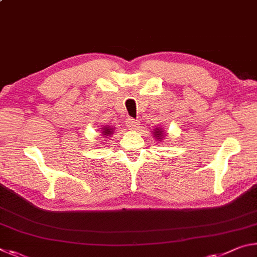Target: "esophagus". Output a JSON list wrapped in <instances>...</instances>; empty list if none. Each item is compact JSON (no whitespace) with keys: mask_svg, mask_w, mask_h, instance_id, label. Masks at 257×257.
I'll return each mask as SVG.
<instances>
[{"mask_svg":"<svg viewBox=\"0 0 257 257\" xmlns=\"http://www.w3.org/2000/svg\"><path fill=\"white\" fill-rule=\"evenodd\" d=\"M127 124L130 130H138L139 128V124H141V122H139L138 120H134V119H129L127 121Z\"/></svg>","mask_w":257,"mask_h":257,"instance_id":"1","label":"esophagus"}]
</instances>
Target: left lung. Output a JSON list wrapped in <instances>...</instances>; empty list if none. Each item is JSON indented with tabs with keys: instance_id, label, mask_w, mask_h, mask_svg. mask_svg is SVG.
Here are the masks:
<instances>
[{
	"instance_id": "left-lung-1",
	"label": "left lung",
	"mask_w": 257,
	"mask_h": 257,
	"mask_svg": "<svg viewBox=\"0 0 257 257\" xmlns=\"http://www.w3.org/2000/svg\"><path fill=\"white\" fill-rule=\"evenodd\" d=\"M153 133H154V138L158 139V142L163 141L164 137L167 136V134L164 133L163 128H161V127H156L155 129H153Z\"/></svg>"
}]
</instances>
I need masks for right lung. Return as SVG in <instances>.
<instances>
[{"instance_id": "1", "label": "right lung", "mask_w": 257, "mask_h": 257, "mask_svg": "<svg viewBox=\"0 0 257 257\" xmlns=\"http://www.w3.org/2000/svg\"><path fill=\"white\" fill-rule=\"evenodd\" d=\"M101 129V136H103L104 138H107V137H111L113 134H114V130L115 127H112V125H103Z\"/></svg>"}]
</instances>
